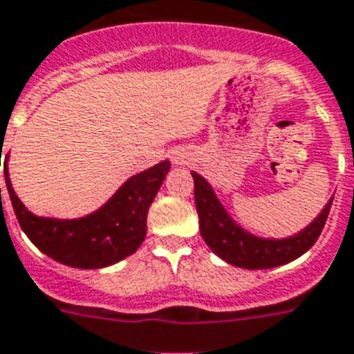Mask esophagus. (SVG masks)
Returning <instances> with one entry per match:
<instances>
[{
  "mask_svg": "<svg viewBox=\"0 0 354 354\" xmlns=\"http://www.w3.org/2000/svg\"><path fill=\"white\" fill-rule=\"evenodd\" d=\"M172 162L178 163V165H182V163H185V156H182V154H174V156H172Z\"/></svg>",
  "mask_w": 354,
  "mask_h": 354,
  "instance_id": "34e87169",
  "label": "esophagus"
}]
</instances>
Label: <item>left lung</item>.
I'll use <instances>...</instances> for the list:
<instances>
[{
	"label": "left lung",
	"instance_id": "left-lung-1",
	"mask_svg": "<svg viewBox=\"0 0 354 354\" xmlns=\"http://www.w3.org/2000/svg\"><path fill=\"white\" fill-rule=\"evenodd\" d=\"M191 174L194 178V201L200 216V234L203 241L223 261L239 268H275L301 257L317 243L333 203L331 198L319 214V218L297 236L288 239H261L237 227L221 207L212 187L200 174Z\"/></svg>",
	"mask_w": 354,
	"mask_h": 354
}]
</instances>
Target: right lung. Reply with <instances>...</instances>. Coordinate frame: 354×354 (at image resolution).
<instances>
[{
  "instance_id": "1",
  "label": "right lung",
  "mask_w": 354,
  "mask_h": 354,
  "mask_svg": "<svg viewBox=\"0 0 354 354\" xmlns=\"http://www.w3.org/2000/svg\"><path fill=\"white\" fill-rule=\"evenodd\" d=\"M169 169L171 162L165 160L138 172L102 209L86 218L50 219L37 218L25 209L8 180L7 160L3 162L7 191L23 232L43 254L57 263L84 270L104 268L138 250L147 230V210Z\"/></svg>"
}]
</instances>
